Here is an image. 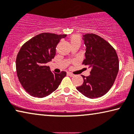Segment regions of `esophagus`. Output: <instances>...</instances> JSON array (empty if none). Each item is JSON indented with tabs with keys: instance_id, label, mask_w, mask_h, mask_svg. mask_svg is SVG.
<instances>
[{
	"instance_id": "34e87169",
	"label": "esophagus",
	"mask_w": 134,
	"mask_h": 134,
	"mask_svg": "<svg viewBox=\"0 0 134 134\" xmlns=\"http://www.w3.org/2000/svg\"><path fill=\"white\" fill-rule=\"evenodd\" d=\"M67 75H69L70 76H71V77H72V76H75V75H73V73H70V72H67Z\"/></svg>"
}]
</instances>
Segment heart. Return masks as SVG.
I'll return each mask as SVG.
<instances>
[{
	"mask_svg": "<svg viewBox=\"0 0 134 134\" xmlns=\"http://www.w3.org/2000/svg\"><path fill=\"white\" fill-rule=\"evenodd\" d=\"M71 44H81V38L80 36L77 35H73L70 37Z\"/></svg>",
	"mask_w": 134,
	"mask_h": 134,
	"instance_id": "1",
	"label": "heart"
}]
</instances>
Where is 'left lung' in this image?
I'll use <instances>...</instances> for the list:
<instances>
[{"instance_id": "left-lung-1", "label": "left lung", "mask_w": 134, "mask_h": 134, "mask_svg": "<svg viewBox=\"0 0 134 134\" xmlns=\"http://www.w3.org/2000/svg\"><path fill=\"white\" fill-rule=\"evenodd\" d=\"M86 46L82 64L91 68L90 75H82L84 82L76 89L85 97L93 99L104 95L114 84L119 70L117 54L111 45L95 34L82 36Z\"/></svg>"}]
</instances>
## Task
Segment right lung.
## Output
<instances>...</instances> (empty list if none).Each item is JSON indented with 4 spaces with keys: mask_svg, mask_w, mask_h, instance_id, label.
Here are the masks:
<instances>
[{
    "mask_svg": "<svg viewBox=\"0 0 134 134\" xmlns=\"http://www.w3.org/2000/svg\"><path fill=\"white\" fill-rule=\"evenodd\" d=\"M66 35L43 33L32 37L20 48L16 67L19 82L25 91L34 97L44 98L57 89L66 72L51 71L46 63L53 59L56 47Z\"/></svg>",
    "mask_w": 134,
    "mask_h": 134,
    "instance_id": "right-lung-1",
    "label": "right lung"
}]
</instances>
